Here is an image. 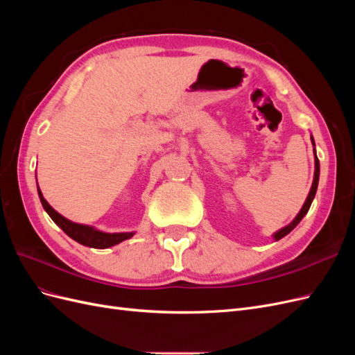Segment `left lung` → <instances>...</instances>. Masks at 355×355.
Returning a JSON list of instances; mask_svg holds the SVG:
<instances>
[{"label": "left lung", "mask_w": 355, "mask_h": 355, "mask_svg": "<svg viewBox=\"0 0 355 355\" xmlns=\"http://www.w3.org/2000/svg\"><path fill=\"white\" fill-rule=\"evenodd\" d=\"M313 144H314V141H313ZM314 153H315V149H314ZM318 176H320V161H318L317 154H315V173H314V182H313V187H311V191H309L308 198H306V201H305V204H304V207H302V210L299 211V214L295 218V220H293L292 223L287 225V227H284L283 230H280V231L274 234V239H275V240L283 239L284 235H287L290 231H292V230L296 227V225H297L300 220L304 219V216L308 213V210H309V207H311V202H313V200H314V197H315L317 187H318Z\"/></svg>", "instance_id": "8db88e82"}]
</instances>
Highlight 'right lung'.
I'll return each mask as SVG.
<instances>
[{"mask_svg":"<svg viewBox=\"0 0 355 355\" xmlns=\"http://www.w3.org/2000/svg\"><path fill=\"white\" fill-rule=\"evenodd\" d=\"M38 196H40L42 207H44V210L49 213V216L53 219V222L59 225V227L63 230V232L69 235L72 240H75L83 245L94 247V249H106V247L115 245L118 243H121L127 239L133 237V232L106 234V232L94 230L92 227H85V225L73 223V222L68 220L67 218H63L62 214H59L55 209L50 206V204L44 200V197H42L40 188H38Z\"/></svg>","mask_w":355,"mask_h":355,"instance_id":"add662e5","label":"right lung"}]
</instances>
